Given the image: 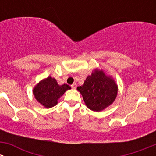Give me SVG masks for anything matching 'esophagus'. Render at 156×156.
Instances as JSON below:
<instances>
[{"label": "esophagus", "instance_id": "1", "mask_svg": "<svg viewBox=\"0 0 156 156\" xmlns=\"http://www.w3.org/2000/svg\"><path fill=\"white\" fill-rule=\"evenodd\" d=\"M71 87H72V88H73V89H76L77 84L76 83H74V84H72V85H71Z\"/></svg>", "mask_w": 156, "mask_h": 156}]
</instances>
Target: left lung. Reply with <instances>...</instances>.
Listing matches in <instances>:
<instances>
[{"label": "left lung", "instance_id": "1", "mask_svg": "<svg viewBox=\"0 0 156 156\" xmlns=\"http://www.w3.org/2000/svg\"><path fill=\"white\" fill-rule=\"evenodd\" d=\"M88 108L100 112L109 106L115 100L118 85L111 76L103 70L95 69L87 77L83 85L77 87Z\"/></svg>", "mask_w": 156, "mask_h": 156}]
</instances>
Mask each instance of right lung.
<instances>
[{
	"mask_svg": "<svg viewBox=\"0 0 156 156\" xmlns=\"http://www.w3.org/2000/svg\"><path fill=\"white\" fill-rule=\"evenodd\" d=\"M69 89H71V87L68 84L59 85L55 78L49 76L41 80L34 87L33 94L36 100L42 106L51 108L57 104L58 99Z\"/></svg>",
	"mask_w": 156,
	"mask_h": 156,
	"instance_id": "obj_1",
	"label": "right lung"
}]
</instances>
